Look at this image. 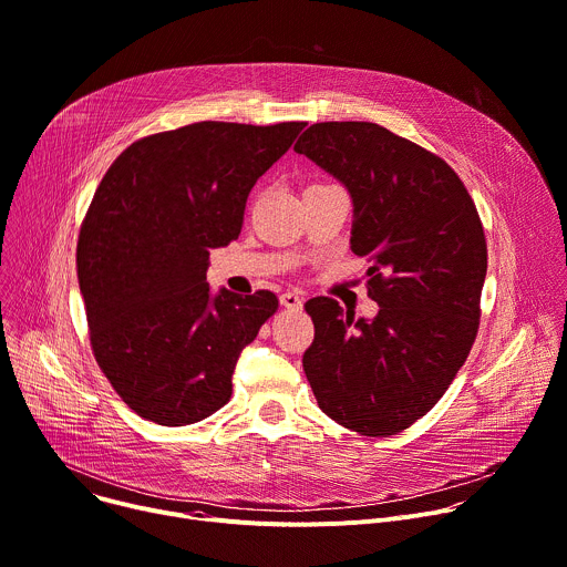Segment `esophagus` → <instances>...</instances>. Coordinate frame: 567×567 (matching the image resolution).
I'll return each mask as SVG.
<instances>
[{
    "label": "esophagus",
    "instance_id": "1",
    "mask_svg": "<svg viewBox=\"0 0 567 567\" xmlns=\"http://www.w3.org/2000/svg\"><path fill=\"white\" fill-rule=\"evenodd\" d=\"M280 302H282V307H287V309H300V307H302V298H300L296 291H285V293L280 296Z\"/></svg>",
    "mask_w": 567,
    "mask_h": 567
}]
</instances>
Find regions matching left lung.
Returning a JSON list of instances; mask_svg holds the SVG:
<instances>
[{"instance_id": "1", "label": "left lung", "mask_w": 567, "mask_h": 567, "mask_svg": "<svg viewBox=\"0 0 567 567\" xmlns=\"http://www.w3.org/2000/svg\"><path fill=\"white\" fill-rule=\"evenodd\" d=\"M293 150L350 190V247L370 262L379 305L368 322L328 296L305 302L316 330L307 381L337 424L396 435L442 399L477 337L487 276L477 208L442 156L377 123H316Z\"/></svg>"}]
</instances>
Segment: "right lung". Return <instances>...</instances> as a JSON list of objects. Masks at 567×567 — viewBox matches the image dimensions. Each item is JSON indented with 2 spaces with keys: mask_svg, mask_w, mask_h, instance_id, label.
<instances>
[{
  "mask_svg": "<svg viewBox=\"0 0 567 567\" xmlns=\"http://www.w3.org/2000/svg\"><path fill=\"white\" fill-rule=\"evenodd\" d=\"M307 123L202 121L125 147L80 224L75 269L90 343L143 420L186 426L219 411L274 291L210 298V249L237 239L256 182Z\"/></svg>",
  "mask_w": 567,
  "mask_h": 567,
  "instance_id": "1",
  "label": "right lung"
}]
</instances>
